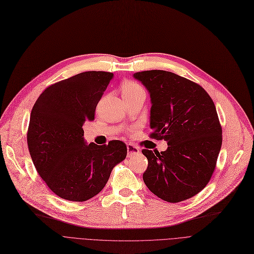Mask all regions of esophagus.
Here are the masks:
<instances>
[{
    "mask_svg": "<svg viewBox=\"0 0 254 254\" xmlns=\"http://www.w3.org/2000/svg\"><path fill=\"white\" fill-rule=\"evenodd\" d=\"M127 157H132L140 152V149L137 147V146L132 144H127Z\"/></svg>",
    "mask_w": 254,
    "mask_h": 254,
    "instance_id": "obj_1",
    "label": "esophagus"
}]
</instances>
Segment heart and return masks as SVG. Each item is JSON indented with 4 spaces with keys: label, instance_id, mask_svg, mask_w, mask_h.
<instances>
[{
    "label": "heart",
    "instance_id": "heart-1",
    "mask_svg": "<svg viewBox=\"0 0 254 254\" xmlns=\"http://www.w3.org/2000/svg\"><path fill=\"white\" fill-rule=\"evenodd\" d=\"M144 89L140 84H138L135 81H131V80H126L122 84V93L123 97H129L134 96L136 93L143 91Z\"/></svg>",
    "mask_w": 254,
    "mask_h": 254
}]
</instances>
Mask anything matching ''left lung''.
I'll return each instance as SVG.
<instances>
[{"mask_svg":"<svg viewBox=\"0 0 254 254\" xmlns=\"http://www.w3.org/2000/svg\"><path fill=\"white\" fill-rule=\"evenodd\" d=\"M134 78L150 95V137L168 143L161 153L142 150L148 159L144 183L169 203L192 197L210 181L221 148L215 105L201 85L172 72L143 71Z\"/></svg>","mask_w":254,"mask_h":254,"instance_id":"1","label":"left lung"}]
</instances>
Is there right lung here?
Segmentation results:
<instances>
[{
	"label": "right lung",
	"instance_id": "obj_1",
	"mask_svg": "<svg viewBox=\"0 0 254 254\" xmlns=\"http://www.w3.org/2000/svg\"><path fill=\"white\" fill-rule=\"evenodd\" d=\"M113 73L88 71L48 86L30 117L28 146L34 166L62 198L84 202L98 194L113 168L127 156V145L87 144L82 126L95 119L96 107Z\"/></svg>",
	"mask_w": 254,
	"mask_h": 254
}]
</instances>
